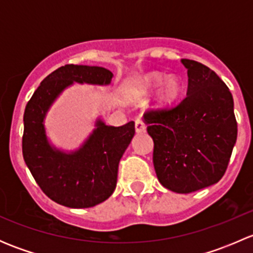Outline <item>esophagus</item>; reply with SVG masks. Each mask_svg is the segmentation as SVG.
<instances>
[{"label":"esophagus","instance_id":"esophagus-1","mask_svg":"<svg viewBox=\"0 0 253 253\" xmlns=\"http://www.w3.org/2000/svg\"><path fill=\"white\" fill-rule=\"evenodd\" d=\"M134 127H136L137 133H142V132L145 131V124L141 119L136 120V122H134Z\"/></svg>","mask_w":253,"mask_h":253}]
</instances>
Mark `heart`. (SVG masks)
Segmentation results:
<instances>
[{"mask_svg": "<svg viewBox=\"0 0 253 253\" xmlns=\"http://www.w3.org/2000/svg\"><path fill=\"white\" fill-rule=\"evenodd\" d=\"M158 85H160L157 95V104L159 106L170 105L181 91V83L175 76L165 78L163 73L149 72L138 79V86L143 90H152Z\"/></svg>", "mask_w": 253, "mask_h": 253, "instance_id": "obj_1", "label": "heart"}]
</instances>
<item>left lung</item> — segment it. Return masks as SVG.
I'll use <instances>...</instances> for the list:
<instances>
[{"label":"left lung","instance_id":"1","mask_svg":"<svg viewBox=\"0 0 253 253\" xmlns=\"http://www.w3.org/2000/svg\"><path fill=\"white\" fill-rule=\"evenodd\" d=\"M187 95L171 109L144 114L154 142L158 180L176 193H190L218 182L225 174L237 138L234 100L226 84L202 63L182 58Z\"/></svg>","mask_w":253,"mask_h":253}]
</instances>
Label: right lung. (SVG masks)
<instances>
[{
  "mask_svg": "<svg viewBox=\"0 0 253 253\" xmlns=\"http://www.w3.org/2000/svg\"><path fill=\"white\" fill-rule=\"evenodd\" d=\"M114 75L98 66L66 65L40 83L25 106L23 158L42 192L70 208H89L108 200L116 188L120 159L134 136V122L108 126L100 119L81 148L66 153L52 147L45 117L57 96L76 83L108 85Z\"/></svg>",
  "mask_w": 253,
  "mask_h": 253,
  "instance_id": "obj_1",
  "label": "right lung"
}]
</instances>
